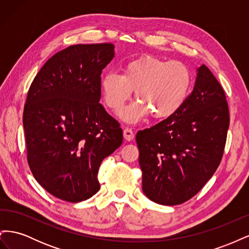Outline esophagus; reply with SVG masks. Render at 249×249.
Segmentation results:
<instances>
[{
    "label": "esophagus",
    "mask_w": 249,
    "mask_h": 249,
    "mask_svg": "<svg viewBox=\"0 0 249 249\" xmlns=\"http://www.w3.org/2000/svg\"><path fill=\"white\" fill-rule=\"evenodd\" d=\"M124 138L127 141H132L135 138V134L130 127H124Z\"/></svg>",
    "instance_id": "1"
}]
</instances>
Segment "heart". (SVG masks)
<instances>
[{"label": "heart", "mask_w": 249, "mask_h": 249, "mask_svg": "<svg viewBox=\"0 0 249 249\" xmlns=\"http://www.w3.org/2000/svg\"><path fill=\"white\" fill-rule=\"evenodd\" d=\"M191 84V71L184 63L143 56L124 64L122 74H105L101 89L105 103L114 112L124 106L135 90L138 100L120 112V117L137 123L149 113L155 119L177 114L189 96Z\"/></svg>", "instance_id": "heart-1"}]
</instances>
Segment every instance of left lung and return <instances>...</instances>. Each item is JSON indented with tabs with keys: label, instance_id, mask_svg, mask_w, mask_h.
Masks as SVG:
<instances>
[{
	"label": "left lung",
	"instance_id": "obj_1",
	"mask_svg": "<svg viewBox=\"0 0 249 249\" xmlns=\"http://www.w3.org/2000/svg\"><path fill=\"white\" fill-rule=\"evenodd\" d=\"M229 125L223 89L202 64L191 94L177 114L136 135L146 197L176 206L200 191L219 166Z\"/></svg>",
	"mask_w": 249,
	"mask_h": 249
}]
</instances>
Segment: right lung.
<instances>
[{"instance_id":"right-lung-1","label":"right lung","mask_w":249,"mask_h":249,"mask_svg":"<svg viewBox=\"0 0 249 249\" xmlns=\"http://www.w3.org/2000/svg\"><path fill=\"white\" fill-rule=\"evenodd\" d=\"M114 44H74L58 52L30 86L22 116L27 159L49 193L71 202L100 190L103 160L122 145L123 130L100 104L101 74Z\"/></svg>"}]
</instances>
